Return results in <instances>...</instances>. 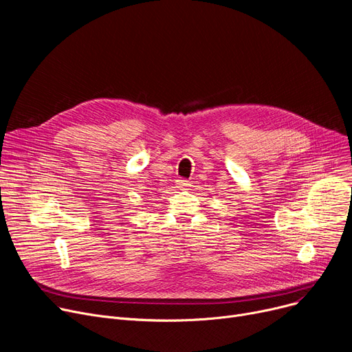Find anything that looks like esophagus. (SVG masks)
Wrapping results in <instances>:
<instances>
[{
  "instance_id": "obj_1",
  "label": "esophagus",
  "mask_w": 352,
  "mask_h": 352,
  "mask_svg": "<svg viewBox=\"0 0 352 352\" xmlns=\"http://www.w3.org/2000/svg\"><path fill=\"white\" fill-rule=\"evenodd\" d=\"M176 185H177L176 188H179V189L183 190V189H188V188L190 186V183H189L188 180H185V179H179V180L176 182Z\"/></svg>"
}]
</instances>
